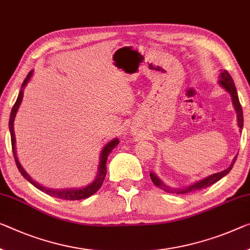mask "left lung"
<instances>
[{
  "mask_svg": "<svg viewBox=\"0 0 250 250\" xmlns=\"http://www.w3.org/2000/svg\"><path fill=\"white\" fill-rule=\"evenodd\" d=\"M220 80H219V83H220V85L225 88L226 90L228 91V93L231 95V98H232V104L233 106H235V109L237 112L238 115V126H239L240 128H243V125H244V117H243V108H241V105H240V102H239V98H238V94H237V90H236V87H235V83H233V80L231 78V76L229 75V72L227 70H224L220 74ZM237 160V156L233 159L232 163L230 164V167L228 168H226L225 171H221V172H218V173H214L212 175L208 176V178L201 180V181H199L197 183L192 184L190 187H187V188H183V189H180V190H173V189H170V188L164 186V184L161 182V180L157 178V176L154 173H149V176H151V180L152 182L155 184L156 187L161 188V189H163L165 192H168V193H178V194H184V193H189V192H193V191H197V190H200L203 189V188H208L210 186H212L216 182H218L219 180L224 178L226 174H228L230 170H231L233 164H235Z\"/></svg>",
  "mask_w": 250,
  "mask_h": 250,
  "instance_id": "8db88e82",
  "label": "left lung"
}]
</instances>
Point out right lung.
<instances>
[{
  "instance_id": "right-lung-1",
  "label": "right lung",
  "mask_w": 250,
  "mask_h": 250,
  "mask_svg": "<svg viewBox=\"0 0 250 250\" xmlns=\"http://www.w3.org/2000/svg\"><path fill=\"white\" fill-rule=\"evenodd\" d=\"M31 76H32V71H30L28 76H26V78L24 79V82H23V83H22V88L25 87V85L29 82V79L31 78ZM22 98H23V90L21 89L20 93H19L17 102H15V104L12 107V110H11L9 128H10V133H11V144H12V151H13L15 164H17L19 171H20V173L23 175V178H25L30 183L33 184V186L36 187L37 189H39L42 192H44V193L51 195V197H53V198L62 199V200H82V199L89 198L90 195H93L94 193H96V192L99 190V188L102 187V184L104 182V179H105L107 156H108L109 153L112 152V149L118 144V138H115V140H113L112 142H109V143L107 144L102 151V157H101V164H99L98 175H97V178H96V180L93 183L89 184V186L85 187V188H83V189H77V190H74V189H72V190H69V189L68 190L48 189V188L42 187V186H40L39 183L33 181V180L30 178L28 174H26V172L23 170V167H21L20 162H19V160L17 157V153H15V136H14V130H13V122H14L15 114H17L18 109H19V106H20V104L22 102Z\"/></svg>"
}]
</instances>
